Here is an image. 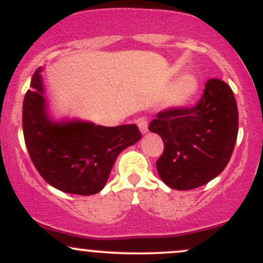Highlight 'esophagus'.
Returning a JSON list of instances; mask_svg holds the SVG:
<instances>
[{
	"label": "esophagus",
	"instance_id": "1",
	"mask_svg": "<svg viewBox=\"0 0 263 263\" xmlns=\"http://www.w3.org/2000/svg\"><path fill=\"white\" fill-rule=\"evenodd\" d=\"M137 124H139V128L140 131H141V134H146L147 132V119L145 118V117H142V118H140L139 121H137Z\"/></svg>",
	"mask_w": 263,
	"mask_h": 263
}]
</instances>
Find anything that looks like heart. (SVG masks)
<instances>
[{"label":"heart","instance_id":"1","mask_svg":"<svg viewBox=\"0 0 263 263\" xmlns=\"http://www.w3.org/2000/svg\"><path fill=\"white\" fill-rule=\"evenodd\" d=\"M196 89V84L192 79H184L181 84L178 85L177 90L174 91L173 95V103L174 104H182L185 100H188L191 98V95L193 94Z\"/></svg>","mask_w":263,"mask_h":263}]
</instances>
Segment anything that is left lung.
<instances>
[{"label": "left lung", "mask_w": 263, "mask_h": 263, "mask_svg": "<svg viewBox=\"0 0 263 263\" xmlns=\"http://www.w3.org/2000/svg\"><path fill=\"white\" fill-rule=\"evenodd\" d=\"M148 129L161 137L164 151L156 161L161 181L187 191L219 176L232 158L238 136V107L227 82L210 79L195 107L168 108Z\"/></svg>", "instance_id": "left-lung-1"}]
</instances>
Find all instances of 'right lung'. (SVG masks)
I'll use <instances>...</instances> for the list:
<instances>
[{"mask_svg": "<svg viewBox=\"0 0 263 263\" xmlns=\"http://www.w3.org/2000/svg\"><path fill=\"white\" fill-rule=\"evenodd\" d=\"M42 68L34 72L23 104V131L31 161L57 190L90 196L103 190L117 156L136 144V124L97 126L91 122H53L47 113Z\"/></svg>", "mask_w": 263, "mask_h": 263, "instance_id": "obj_1", "label": "right lung"}]
</instances>
